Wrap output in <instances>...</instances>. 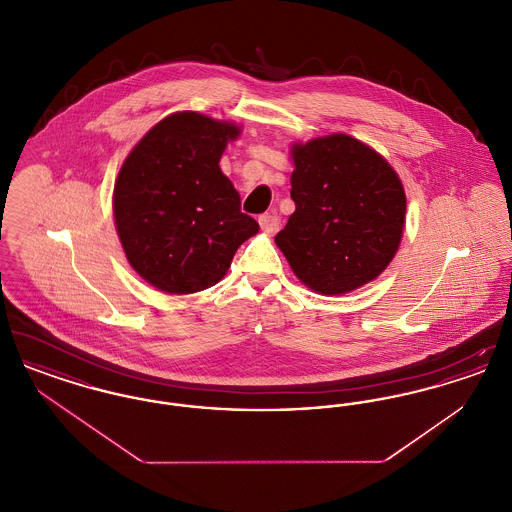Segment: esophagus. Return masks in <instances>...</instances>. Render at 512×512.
Segmentation results:
<instances>
[{
	"instance_id": "1",
	"label": "esophagus",
	"mask_w": 512,
	"mask_h": 512,
	"mask_svg": "<svg viewBox=\"0 0 512 512\" xmlns=\"http://www.w3.org/2000/svg\"><path fill=\"white\" fill-rule=\"evenodd\" d=\"M259 224H261V230L267 232V234H276L280 230V219H278V213L276 209L268 211L265 215L259 217Z\"/></svg>"
}]
</instances>
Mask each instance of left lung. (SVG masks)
Wrapping results in <instances>:
<instances>
[{"label": "left lung", "instance_id": "1", "mask_svg": "<svg viewBox=\"0 0 512 512\" xmlns=\"http://www.w3.org/2000/svg\"><path fill=\"white\" fill-rule=\"evenodd\" d=\"M293 213L276 244L311 290L336 295L374 280L403 234L407 199L388 161L332 134L293 147Z\"/></svg>", "mask_w": 512, "mask_h": 512}]
</instances>
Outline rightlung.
I'll return each mask as SVG.
<instances>
[{"mask_svg":"<svg viewBox=\"0 0 512 512\" xmlns=\"http://www.w3.org/2000/svg\"><path fill=\"white\" fill-rule=\"evenodd\" d=\"M240 128L199 113L155 124L122 165L113 213L132 268L157 290L194 293L215 286L257 220L222 174L220 155Z\"/></svg>","mask_w":512,"mask_h":512,"instance_id":"1","label":"right lung"}]
</instances>
